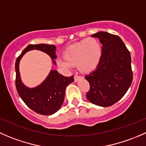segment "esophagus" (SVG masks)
I'll return each mask as SVG.
<instances>
[{
	"label": "esophagus",
	"mask_w": 146,
	"mask_h": 146,
	"mask_svg": "<svg viewBox=\"0 0 146 146\" xmlns=\"http://www.w3.org/2000/svg\"><path fill=\"white\" fill-rule=\"evenodd\" d=\"M81 78V76H78V75H74V82H77L78 80H79V79H80Z\"/></svg>",
	"instance_id": "esophagus-1"
}]
</instances>
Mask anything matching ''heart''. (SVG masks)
<instances>
[{"mask_svg":"<svg viewBox=\"0 0 146 146\" xmlns=\"http://www.w3.org/2000/svg\"><path fill=\"white\" fill-rule=\"evenodd\" d=\"M101 55L102 47L99 40L94 38H86L67 48L63 53L64 60H58V64L66 70L76 65L79 71L88 73L96 69Z\"/></svg>","mask_w":146,"mask_h":146,"instance_id":"obj_1","label":"heart"}]
</instances>
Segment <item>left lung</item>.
Listing matches in <instances>:
<instances>
[{
    "label": "left lung",
    "mask_w": 146,
    "mask_h": 146,
    "mask_svg": "<svg viewBox=\"0 0 146 146\" xmlns=\"http://www.w3.org/2000/svg\"><path fill=\"white\" fill-rule=\"evenodd\" d=\"M102 43V55L95 71L85 76L90 90L86 98L101 107L111 106L128 91L133 79L130 52L117 35L99 31L91 35Z\"/></svg>",
    "instance_id": "obj_1"
}]
</instances>
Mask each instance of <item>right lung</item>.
<instances>
[{"label":"right lung","mask_w":146,"mask_h":146,"mask_svg":"<svg viewBox=\"0 0 146 146\" xmlns=\"http://www.w3.org/2000/svg\"><path fill=\"white\" fill-rule=\"evenodd\" d=\"M34 49L46 52L50 57L53 64H55L54 60L57 58L55 55L56 47L54 45L44 43L29 45L16 60V88L19 96L30 109L40 115H50L55 113L62 106L66 87L74 82V76L65 77L56 70H50L44 82L38 86L33 88L25 86L19 74V61L27 51Z\"/></svg>","instance_id":"obj_1"}]
</instances>
